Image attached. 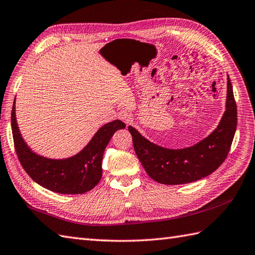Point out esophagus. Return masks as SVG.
I'll list each match as a JSON object with an SVG mask.
<instances>
[{"mask_svg": "<svg viewBox=\"0 0 255 255\" xmlns=\"http://www.w3.org/2000/svg\"><path fill=\"white\" fill-rule=\"evenodd\" d=\"M120 120H122L124 123L130 124L132 122V115L127 111H123L120 113Z\"/></svg>", "mask_w": 255, "mask_h": 255, "instance_id": "obj_1", "label": "esophagus"}]
</instances>
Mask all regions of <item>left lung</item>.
Returning <instances> with one entry per match:
<instances>
[{
  "instance_id": "left-lung-1",
  "label": "left lung",
  "mask_w": 255,
  "mask_h": 255,
  "mask_svg": "<svg viewBox=\"0 0 255 255\" xmlns=\"http://www.w3.org/2000/svg\"><path fill=\"white\" fill-rule=\"evenodd\" d=\"M237 128V105L227 75V97L221 122L213 131L197 143L169 149L153 143L137 129L129 126L133 147L142 166L151 178L163 185H182L209 176L227 157Z\"/></svg>"
}]
</instances>
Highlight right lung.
I'll return each mask as SVG.
<instances>
[{
  "mask_svg": "<svg viewBox=\"0 0 255 255\" xmlns=\"http://www.w3.org/2000/svg\"><path fill=\"white\" fill-rule=\"evenodd\" d=\"M15 101L11 110V131L19 162L32 180L61 194H81L96 187L102 177V159L106 145L120 129L126 127L117 120L101 127L88 144L66 158H50L38 154L23 140L16 120Z\"/></svg>",
  "mask_w": 255,
  "mask_h": 255,
  "instance_id": "right-lung-1",
  "label": "right lung"
}]
</instances>
